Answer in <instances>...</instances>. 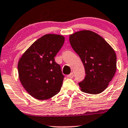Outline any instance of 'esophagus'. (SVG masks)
I'll use <instances>...</instances> for the list:
<instances>
[{
  "label": "esophagus",
  "mask_w": 128,
  "mask_h": 128,
  "mask_svg": "<svg viewBox=\"0 0 128 128\" xmlns=\"http://www.w3.org/2000/svg\"><path fill=\"white\" fill-rule=\"evenodd\" d=\"M67 76V78H72L73 77H74V74H73V73H71L70 74L68 75Z\"/></svg>",
  "instance_id": "1"
}]
</instances>
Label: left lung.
<instances>
[{"mask_svg": "<svg viewBox=\"0 0 128 128\" xmlns=\"http://www.w3.org/2000/svg\"><path fill=\"white\" fill-rule=\"evenodd\" d=\"M69 40L84 66L86 76L79 82L81 90L90 94L102 93L116 74L114 50L102 36L90 30L75 32L70 35Z\"/></svg>", "mask_w": 128, "mask_h": 128, "instance_id": "8db88e82", "label": "left lung"}]
</instances>
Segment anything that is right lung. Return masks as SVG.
Segmentation results:
<instances>
[{
	"label": "right lung",
	"instance_id": "add662e5",
	"mask_svg": "<svg viewBox=\"0 0 128 128\" xmlns=\"http://www.w3.org/2000/svg\"><path fill=\"white\" fill-rule=\"evenodd\" d=\"M64 40L62 35H44L32 44L19 59V80L33 97L45 100L53 97L61 90L64 75L54 58Z\"/></svg>",
	"mask_w": 128,
	"mask_h": 128
}]
</instances>
